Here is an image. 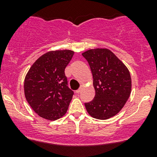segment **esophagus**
I'll return each mask as SVG.
<instances>
[{"label": "esophagus", "mask_w": 157, "mask_h": 157, "mask_svg": "<svg viewBox=\"0 0 157 157\" xmlns=\"http://www.w3.org/2000/svg\"><path fill=\"white\" fill-rule=\"evenodd\" d=\"M82 88H83V87H82V86H80V87L79 88L78 90H76V93H80V92H81V90H82Z\"/></svg>", "instance_id": "1"}]
</instances>
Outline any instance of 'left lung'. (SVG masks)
Instances as JSON below:
<instances>
[{
    "instance_id": "8db88e82",
    "label": "left lung",
    "mask_w": 157,
    "mask_h": 157,
    "mask_svg": "<svg viewBox=\"0 0 157 157\" xmlns=\"http://www.w3.org/2000/svg\"><path fill=\"white\" fill-rule=\"evenodd\" d=\"M82 55L91 69L96 91L94 99L86 102L85 106L93 118L108 119L121 111L129 98L131 90L129 71L107 48L90 49Z\"/></svg>"
}]
</instances>
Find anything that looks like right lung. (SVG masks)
<instances>
[{
    "label": "right lung",
    "instance_id": "right-lung-1",
    "mask_svg": "<svg viewBox=\"0 0 157 157\" xmlns=\"http://www.w3.org/2000/svg\"><path fill=\"white\" fill-rule=\"evenodd\" d=\"M74 52L52 51L38 58L24 80V93L31 108L39 116L50 121L67 112L74 92L67 86L64 69Z\"/></svg>",
    "mask_w": 157,
    "mask_h": 157
}]
</instances>
